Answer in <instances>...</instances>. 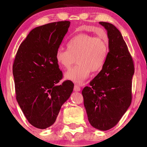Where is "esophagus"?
Listing matches in <instances>:
<instances>
[{
  "instance_id": "obj_1",
  "label": "esophagus",
  "mask_w": 147,
  "mask_h": 147,
  "mask_svg": "<svg viewBox=\"0 0 147 147\" xmlns=\"http://www.w3.org/2000/svg\"><path fill=\"white\" fill-rule=\"evenodd\" d=\"M74 90L75 91H80V86H78V85H74Z\"/></svg>"
}]
</instances>
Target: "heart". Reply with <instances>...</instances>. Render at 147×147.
Wrapping results in <instances>:
<instances>
[{
    "mask_svg": "<svg viewBox=\"0 0 147 147\" xmlns=\"http://www.w3.org/2000/svg\"><path fill=\"white\" fill-rule=\"evenodd\" d=\"M109 53L108 43L101 37L86 34L76 35L67 43V49L61 47L56 53V61L65 69L75 63L78 65L65 74V78L82 84L91 71L97 72L103 67Z\"/></svg>",
    "mask_w": 147,
    "mask_h": 147,
    "instance_id": "b5f03b06",
    "label": "heart"
}]
</instances>
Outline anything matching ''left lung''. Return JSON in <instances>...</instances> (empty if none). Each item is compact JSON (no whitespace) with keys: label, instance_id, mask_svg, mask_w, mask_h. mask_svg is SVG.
<instances>
[{"label":"left lung","instance_id":"8db88e82","mask_svg":"<svg viewBox=\"0 0 147 147\" xmlns=\"http://www.w3.org/2000/svg\"><path fill=\"white\" fill-rule=\"evenodd\" d=\"M99 24L108 32V55L100 73L82 93L89 123L105 131L115 126L130 106L134 65L120 31L111 23Z\"/></svg>","mask_w":147,"mask_h":147}]
</instances>
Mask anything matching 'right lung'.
<instances>
[{
    "instance_id": "right-lung-1",
    "label": "right lung",
    "mask_w": 147,
    "mask_h": 147,
    "mask_svg": "<svg viewBox=\"0 0 147 147\" xmlns=\"http://www.w3.org/2000/svg\"><path fill=\"white\" fill-rule=\"evenodd\" d=\"M70 22H54L32 30L17 51L13 65L16 99L28 121L45 129L55 123L61 107L73 91L66 80L57 85L62 72L56 53Z\"/></svg>"
}]
</instances>
